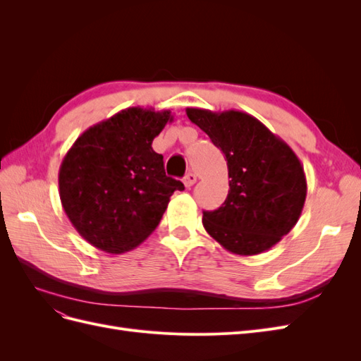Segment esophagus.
I'll use <instances>...</instances> for the list:
<instances>
[{
    "label": "esophagus",
    "instance_id": "esophagus-1",
    "mask_svg": "<svg viewBox=\"0 0 361 361\" xmlns=\"http://www.w3.org/2000/svg\"><path fill=\"white\" fill-rule=\"evenodd\" d=\"M195 180H197V176H195L194 173H188V174H185V178H183V185L187 188H191L192 185L195 183Z\"/></svg>",
    "mask_w": 361,
    "mask_h": 361
}]
</instances>
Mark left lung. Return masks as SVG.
Returning a JSON list of instances; mask_svg holds the SVG:
<instances>
[{
  "instance_id": "1",
  "label": "left lung",
  "mask_w": 361,
  "mask_h": 361,
  "mask_svg": "<svg viewBox=\"0 0 361 361\" xmlns=\"http://www.w3.org/2000/svg\"><path fill=\"white\" fill-rule=\"evenodd\" d=\"M192 123L227 159L228 194L203 226L227 251L255 256L276 245L297 224L307 182L295 152L253 116L187 108Z\"/></svg>"
}]
</instances>
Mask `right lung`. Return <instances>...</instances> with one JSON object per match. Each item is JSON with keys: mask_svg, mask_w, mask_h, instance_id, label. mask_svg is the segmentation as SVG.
Instances as JSON below:
<instances>
[{"mask_svg": "<svg viewBox=\"0 0 361 361\" xmlns=\"http://www.w3.org/2000/svg\"><path fill=\"white\" fill-rule=\"evenodd\" d=\"M169 122L170 110L133 106L76 138L59 171L64 212L87 243L122 255L155 231L180 180L166 176L152 141Z\"/></svg>", "mask_w": 361, "mask_h": 361, "instance_id": "add662e5", "label": "right lung"}]
</instances>
